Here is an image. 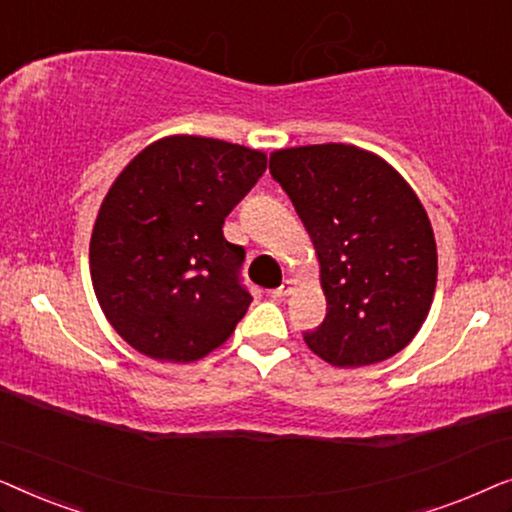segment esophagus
I'll return each instance as SVG.
<instances>
[{"instance_id": "obj_1", "label": "esophagus", "mask_w": 512, "mask_h": 512, "mask_svg": "<svg viewBox=\"0 0 512 512\" xmlns=\"http://www.w3.org/2000/svg\"><path fill=\"white\" fill-rule=\"evenodd\" d=\"M291 291H293V282H291V279H284L282 286H277V289L270 291V296L272 298H284V296H289Z\"/></svg>"}]
</instances>
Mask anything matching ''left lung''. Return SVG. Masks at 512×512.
Instances as JSON below:
<instances>
[{
	"label": "left lung",
	"mask_w": 512,
	"mask_h": 512,
	"mask_svg": "<svg viewBox=\"0 0 512 512\" xmlns=\"http://www.w3.org/2000/svg\"><path fill=\"white\" fill-rule=\"evenodd\" d=\"M270 174L310 233L326 317L303 338L340 368L401 352L431 310L438 254L422 202L394 167L349 144L270 156Z\"/></svg>",
	"instance_id": "8db88e82"
}]
</instances>
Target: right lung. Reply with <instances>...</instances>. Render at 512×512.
I'll use <instances>...</instances> for the list:
<instances>
[{"instance_id":"add662e5","label":"right lung","mask_w":512,"mask_h":512,"mask_svg":"<svg viewBox=\"0 0 512 512\" xmlns=\"http://www.w3.org/2000/svg\"><path fill=\"white\" fill-rule=\"evenodd\" d=\"M265 165L247 146L177 135L118 174L90 237V277L109 324L137 352L198 361L247 314L244 247L223 237V221Z\"/></svg>"}]
</instances>
